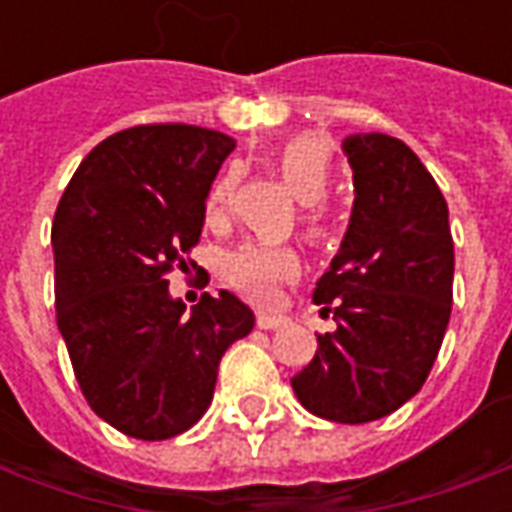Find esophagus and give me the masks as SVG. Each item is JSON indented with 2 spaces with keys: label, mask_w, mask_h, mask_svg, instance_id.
Listing matches in <instances>:
<instances>
[{
  "label": "esophagus",
  "mask_w": 512,
  "mask_h": 512,
  "mask_svg": "<svg viewBox=\"0 0 512 512\" xmlns=\"http://www.w3.org/2000/svg\"><path fill=\"white\" fill-rule=\"evenodd\" d=\"M285 323H288V318H282V315H268V312L257 315V329H279Z\"/></svg>",
  "instance_id": "esophagus-1"
}]
</instances>
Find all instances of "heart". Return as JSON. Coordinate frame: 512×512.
<instances>
[{
	"label": "heart",
	"instance_id": "1",
	"mask_svg": "<svg viewBox=\"0 0 512 512\" xmlns=\"http://www.w3.org/2000/svg\"><path fill=\"white\" fill-rule=\"evenodd\" d=\"M279 175L301 202L310 208L304 211V227L312 241H326L329 238V222L323 211H318L312 202L326 197L329 183H332V147L326 139L315 134H301L290 139L288 145L279 150L277 156ZM235 172H224L222 178L213 183L208 194V219H219L230 208L235 194ZM301 260L290 246L271 244H244L233 249L224 257L222 274L241 296L268 304L277 299V290L282 282L299 277Z\"/></svg>",
	"mask_w": 512,
	"mask_h": 512
}]
</instances>
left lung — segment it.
<instances>
[{"label": "left lung", "instance_id": "left-lung-1", "mask_svg": "<svg viewBox=\"0 0 512 512\" xmlns=\"http://www.w3.org/2000/svg\"><path fill=\"white\" fill-rule=\"evenodd\" d=\"M354 211L340 252L312 299L337 329L290 378L315 417L362 425L417 395L452 312L450 211L417 153L386 134L343 142Z\"/></svg>", "mask_w": 512, "mask_h": 512}]
</instances>
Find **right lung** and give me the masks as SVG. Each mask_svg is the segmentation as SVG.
Segmentation results:
<instances>
[{
    "mask_svg": "<svg viewBox=\"0 0 512 512\" xmlns=\"http://www.w3.org/2000/svg\"><path fill=\"white\" fill-rule=\"evenodd\" d=\"M235 139L156 123L106 136L73 172L54 224L57 326L82 395L112 428L172 439L208 411L224 351L255 315L233 293L169 296L200 241L205 200Z\"/></svg>",
    "mask_w": 512,
    "mask_h": 512,
    "instance_id": "right-lung-1",
    "label": "right lung"
}]
</instances>
